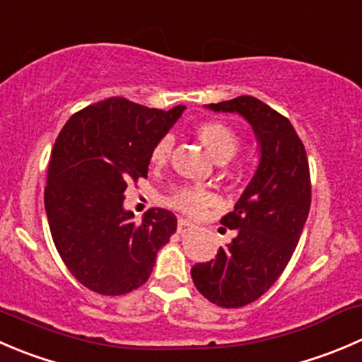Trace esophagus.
<instances>
[{
	"label": "esophagus",
	"mask_w": 362,
	"mask_h": 362,
	"mask_svg": "<svg viewBox=\"0 0 362 362\" xmlns=\"http://www.w3.org/2000/svg\"><path fill=\"white\" fill-rule=\"evenodd\" d=\"M192 228H194V224L189 223L187 219H178V224H177L178 233H187V231H191Z\"/></svg>",
	"instance_id": "1"
}]
</instances>
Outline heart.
I'll use <instances>...</instances> for the list:
<instances>
[{
    "label": "heart",
    "instance_id": "1",
    "mask_svg": "<svg viewBox=\"0 0 362 362\" xmlns=\"http://www.w3.org/2000/svg\"><path fill=\"white\" fill-rule=\"evenodd\" d=\"M199 141L206 148V152L217 160V163H226L240 148V136L235 132L233 127L221 120H206L196 127ZM171 150H173V139L171 136H163L159 141L153 145L150 152V163L153 166H164L170 160ZM214 194L206 189L192 187V185H184L177 189L170 196L168 203L173 209L180 212L189 214V216H199L205 209H209L214 203Z\"/></svg>",
    "mask_w": 362,
    "mask_h": 362
}]
</instances>
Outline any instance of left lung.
<instances>
[{
    "label": "left lung",
    "mask_w": 362,
    "mask_h": 362,
    "mask_svg": "<svg viewBox=\"0 0 362 362\" xmlns=\"http://www.w3.org/2000/svg\"><path fill=\"white\" fill-rule=\"evenodd\" d=\"M209 110L238 113L259 145V163L233 212L221 224L235 238L210 262L191 269L198 292L221 308L255 303L288 265L311 205L306 150L288 118L256 97L209 104Z\"/></svg>",
    "instance_id": "1"
}]
</instances>
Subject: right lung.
Masks as SVG:
<instances>
[{"label":"right lung","instance_id":"right-lung-1","mask_svg":"<svg viewBox=\"0 0 362 362\" xmlns=\"http://www.w3.org/2000/svg\"><path fill=\"white\" fill-rule=\"evenodd\" d=\"M184 110L111 97L72 115L56 138L44 191L49 230L66 269L92 292L139 288L177 231L170 210L152 209L136 223L124 199L127 184L146 178L153 145Z\"/></svg>","mask_w":362,"mask_h":362}]
</instances>
